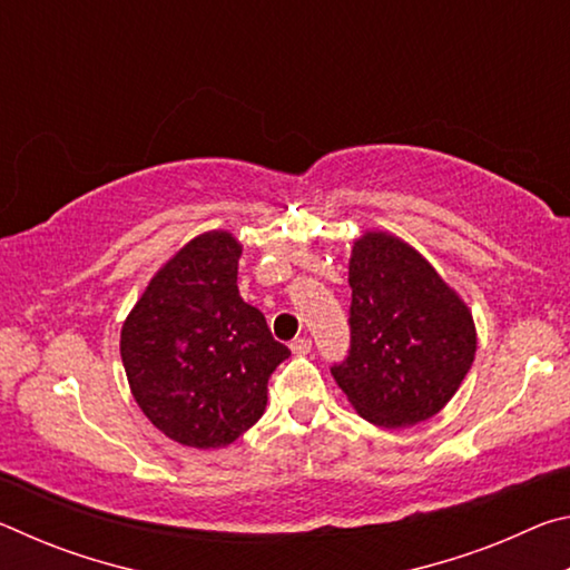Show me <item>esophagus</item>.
I'll list each match as a JSON object with an SVG mask.
<instances>
[{
    "label": "esophagus",
    "mask_w": 570,
    "mask_h": 570,
    "mask_svg": "<svg viewBox=\"0 0 570 570\" xmlns=\"http://www.w3.org/2000/svg\"><path fill=\"white\" fill-rule=\"evenodd\" d=\"M292 352H294L296 356L308 354V352H312V340H308V336H298V340L292 342Z\"/></svg>",
    "instance_id": "34e87169"
}]
</instances>
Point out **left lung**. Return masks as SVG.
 Segmentation results:
<instances>
[{
	"label": "left lung",
	"instance_id": "8db88e82",
	"mask_svg": "<svg viewBox=\"0 0 570 570\" xmlns=\"http://www.w3.org/2000/svg\"><path fill=\"white\" fill-rule=\"evenodd\" d=\"M352 350L332 374L352 407L380 428L430 420L475 360L470 306L417 248L364 230L350 258Z\"/></svg>",
	"mask_w": 570,
	"mask_h": 570
}]
</instances>
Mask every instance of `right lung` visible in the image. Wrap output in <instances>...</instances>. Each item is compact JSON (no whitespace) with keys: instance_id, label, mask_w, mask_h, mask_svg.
<instances>
[{"instance_id":"right-lung-1","label":"right lung","mask_w":570,"mask_h":570,"mask_svg":"<svg viewBox=\"0 0 570 570\" xmlns=\"http://www.w3.org/2000/svg\"><path fill=\"white\" fill-rule=\"evenodd\" d=\"M240 244L206 230L150 278L120 330L135 402L186 448H226L266 410V384L288 354L238 294Z\"/></svg>"}]
</instances>
